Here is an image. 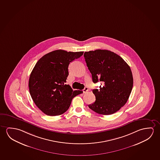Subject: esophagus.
<instances>
[{
	"label": "esophagus",
	"instance_id": "esophagus-1",
	"mask_svg": "<svg viewBox=\"0 0 160 160\" xmlns=\"http://www.w3.org/2000/svg\"><path fill=\"white\" fill-rule=\"evenodd\" d=\"M88 90H89L88 88L87 87H85V88L82 90V91H83V92H84V93H86V92H87L88 91Z\"/></svg>",
	"mask_w": 160,
	"mask_h": 160
}]
</instances>
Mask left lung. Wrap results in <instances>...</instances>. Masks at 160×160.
<instances>
[{
	"mask_svg": "<svg viewBox=\"0 0 160 160\" xmlns=\"http://www.w3.org/2000/svg\"><path fill=\"white\" fill-rule=\"evenodd\" d=\"M87 67L92 81L102 82L100 89H93L96 100L89 105L96 113L108 115L119 110L127 102L133 87L131 70L118 54L107 50L85 52Z\"/></svg>",
	"mask_w": 160,
	"mask_h": 160,
	"instance_id": "left-lung-1",
	"label": "left lung"
}]
</instances>
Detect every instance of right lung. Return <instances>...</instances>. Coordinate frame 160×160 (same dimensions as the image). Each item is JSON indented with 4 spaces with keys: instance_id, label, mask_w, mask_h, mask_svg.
Wrapping results in <instances>:
<instances>
[{
    "instance_id": "right-lung-1",
    "label": "right lung",
    "mask_w": 160,
    "mask_h": 160,
    "mask_svg": "<svg viewBox=\"0 0 160 160\" xmlns=\"http://www.w3.org/2000/svg\"><path fill=\"white\" fill-rule=\"evenodd\" d=\"M83 53L57 50L45 54L35 64L30 75V94L45 114L62 115L68 110L72 99L82 93L80 90L73 91L66 82L70 62Z\"/></svg>"
}]
</instances>
